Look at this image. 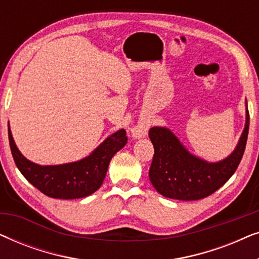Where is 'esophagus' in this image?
<instances>
[{
  "mask_svg": "<svg viewBox=\"0 0 259 259\" xmlns=\"http://www.w3.org/2000/svg\"><path fill=\"white\" fill-rule=\"evenodd\" d=\"M144 133H145V131H144V130H141V128L137 130L136 132H134V134H136V137H141V136H143Z\"/></svg>",
  "mask_w": 259,
  "mask_h": 259,
  "instance_id": "esophagus-1",
  "label": "esophagus"
}]
</instances>
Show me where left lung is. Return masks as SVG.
Returning <instances> with one entry per match:
<instances>
[{"label":"left lung","mask_w":259,"mask_h":259,"mask_svg":"<svg viewBox=\"0 0 259 259\" xmlns=\"http://www.w3.org/2000/svg\"><path fill=\"white\" fill-rule=\"evenodd\" d=\"M250 114L233 153L223 161L210 164L190 154L169 130L152 127L148 137L154 146L150 180L161 196L178 200H199L215 192L236 172L249 134Z\"/></svg>","instance_id":"8db88e82"}]
</instances>
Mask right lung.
Returning <instances> with one entry per match:
<instances>
[{"label": "right lung", "instance_id": "add662e5", "mask_svg": "<svg viewBox=\"0 0 259 259\" xmlns=\"http://www.w3.org/2000/svg\"><path fill=\"white\" fill-rule=\"evenodd\" d=\"M8 137L14 161L24 178L46 196L56 199H76L94 193L104 182L112 157L127 143L126 131L120 130L82 160L58 166H40L20 153L9 127Z\"/></svg>", "mask_w": 259, "mask_h": 259}]
</instances>
